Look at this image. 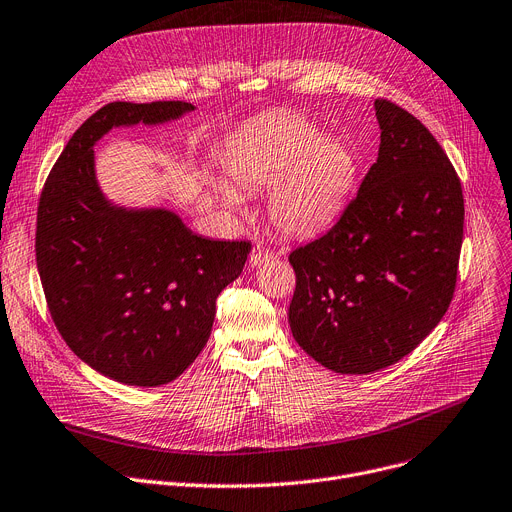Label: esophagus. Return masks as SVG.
Instances as JSON below:
<instances>
[{"mask_svg": "<svg viewBox=\"0 0 512 512\" xmlns=\"http://www.w3.org/2000/svg\"><path fill=\"white\" fill-rule=\"evenodd\" d=\"M271 257H274V255H271L269 249H265L263 245H257V247H253V251L249 255V265L251 267H259V265L267 263Z\"/></svg>", "mask_w": 512, "mask_h": 512, "instance_id": "1", "label": "esophagus"}]
</instances>
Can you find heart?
<instances>
[{
	"mask_svg": "<svg viewBox=\"0 0 512 512\" xmlns=\"http://www.w3.org/2000/svg\"><path fill=\"white\" fill-rule=\"evenodd\" d=\"M228 168L238 187L269 193L267 210L274 226L288 236H311L327 228L352 195L358 160L352 148L319 133L300 119H278L238 146ZM220 195L236 206L234 189Z\"/></svg>",
	"mask_w": 512,
	"mask_h": 512,
	"instance_id": "obj_1",
	"label": "heart"
}]
</instances>
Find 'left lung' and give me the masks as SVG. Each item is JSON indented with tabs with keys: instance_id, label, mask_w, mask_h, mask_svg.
Here are the masks:
<instances>
[{
	"instance_id": "left-lung-1",
	"label": "left lung",
	"mask_w": 512,
	"mask_h": 512,
	"mask_svg": "<svg viewBox=\"0 0 512 512\" xmlns=\"http://www.w3.org/2000/svg\"><path fill=\"white\" fill-rule=\"evenodd\" d=\"M379 158L342 218L290 253L288 323L329 370L368 374L410 354L445 317L463 243V191L434 135L377 98Z\"/></svg>"
}]
</instances>
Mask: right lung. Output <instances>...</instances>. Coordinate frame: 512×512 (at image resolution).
Masks as SVG:
<instances>
[{
  "label": "right lung",
  "instance_id": "1",
  "mask_svg": "<svg viewBox=\"0 0 512 512\" xmlns=\"http://www.w3.org/2000/svg\"><path fill=\"white\" fill-rule=\"evenodd\" d=\"M191 111L183 100L109 102L72 135L39 199L34 249L53 323L80 360L123 385H166L189 368L251 251L203 238L164 208L115 206L98 187L102 135Z\"/></svg>",
  "mask_w": 512,
  "mask_h": 512
}]
</instances>
